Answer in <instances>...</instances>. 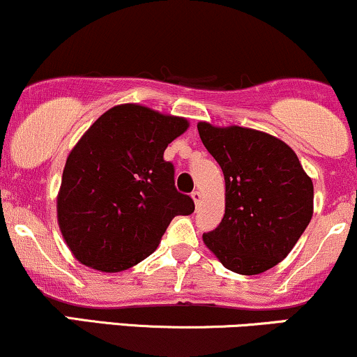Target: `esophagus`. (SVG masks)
Here are the masks:
<instances>
[{
    "label": "esophagus",
    "instance_id": "1",
    "mask_svg": "<svg viewBox=\"0 0 357 357\" xmlns=\"http://www.w3.org/2000/svg\"><path fill=\"white\" fill-rule=\"evenodd\" d=\"M191 197H192V201H195V204L199 206V203H201V192L199 191H192L191 192Z\"/></svg>",
    "mask_w": 357,
    "mask_h": 357
}]
</instances>
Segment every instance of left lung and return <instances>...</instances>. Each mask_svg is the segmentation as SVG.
Returning a JSON list of instances; mask_svg holds the SVG:
<instances>
[{
    "instance_id": "8db88e82",
    "label": "left lung",
    "mask_w": 357,
    "mask_h": 357,
    "mask_svg": "<svg viewBox=\"0 0 357 357\" xmlns=\"http://www.w3.org/2000/svg\"><path fill=\"white\" fill-rule=\"evenodd\" d=\"M201 141L220 162L225 216L203 241L225 268L259 274L281 263L312 218L311 178L281 139L249 128L197 124Z\"/></svg>"
}]
</instances>
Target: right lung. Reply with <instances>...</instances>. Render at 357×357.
Instances as JSON below:
<instances>
[{
	"label": "right lung",
	"instance_id": "1",
	"mask_svg": "<svg viewBox=\"0 0 357 357\" xmlns=\"http://www.w3.org/2000/svg\"><path fill=\"white\" fill-rule=\"evenodd\" d=\"M188 121L139 105L101 114L73 148L58 195V222L76 259L119 273L146 259L174 216L195 201L174 186L162 154Z\"/></svg>",
	"mask_w": 357,
	"mask_h": 357
}]
</instances>
